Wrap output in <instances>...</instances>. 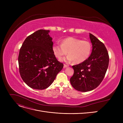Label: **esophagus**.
<instances>
[{
  "instance_id": "obj_1",
  "label": "esophagus",
  "mask_w": 123,
  "mask_h": 123,
  "mask_svg": "<svg viewBox=\"0 0 123 123\" xmlns=\"http://www.w3.org/2000/svg\"><path fill=\"white\" fill-rule=\"evenodd\" d=\"M69 67V65H67L64 64V68H67V67Z\"/></svg>"
}]
</instances>
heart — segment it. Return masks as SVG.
<instances>
[{
  "instance_id": "heart-1",
  "label": "heart",
  "mask_w": 123,
  "mask_h": 123,
  "mask_svg": "<svg viewBox=\"0 0 123 123\" xmlns=\"http://www.w3.org/2000/svg\"><path fill=\"white\" fill-rule=\"evenodd\" d=\"M92 46L87 40H81L73 37H68L62 40V43H56L52 46L55 56L61 59L64 55L69 54L62 61L67 62H74L75 64L85 62L90 55Z\"/></svg>"
}]
</instances>
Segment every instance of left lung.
I'll list each match as a JSON object with an SVG mask.
<instances>
[{
  "instance_id": "left-lung-1",
  "label": "left lung",
  "mask_w": 123,
  "mask_h": 123,
  "mask_svg": "<svg viewBox=\"0 0 123 123\" xmlns=\"http://www.w3.org/2000/svg\"><path fill=\"white\" fill-rule=\"evenodd\" d=\"M89 37L92 45L90 56L85 62L72 66L74 74L70 80L76 90L88 92L98 87L105 77L109 58L104 44L91 33Z\"/></svg>"
}]
</instances>
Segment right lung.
Listing matches in <instances>:
<instances>
[{"label": "right lung", "mask_w": 123, "mask_h": 123, "mask_svg": "<svg viewBox=\"0 0 123 123\" xmlns=\"http://www.w3.org/2000/svg\"><path fill=\"white\" fill-rule=\"evenodd\" d=\"M50 30L40 29L28 36L19 50V73L30 88L43 90L53 83L64 65L57 61L52 51Z\"/></svg>", "instance_id": "1"}]
</instances>
